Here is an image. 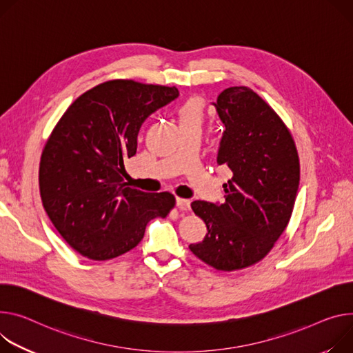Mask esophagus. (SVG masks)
Masks as SVG:
<instances>
[{
  "instance_id": "obj_1",
  "label": "esophagus",
  "mask_w": 353,
  "mask_h": 353,
  "mask_svg": "<svg viewBox=\"0 0 353 353\" xmlns=\"http://www.w3.org/2000/svg\"><path fill=\"white\" fill-rule=\"evenodd\" d=\"M176 205L179 210L181 211H187L190 208V200H185V199H176Z\"/></svg>"
}]
</instances>
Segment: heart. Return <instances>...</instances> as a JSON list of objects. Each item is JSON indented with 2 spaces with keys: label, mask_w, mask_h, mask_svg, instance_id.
<instances>
[{
  "label": "heart",
  "mask_w": 353,
  "mask_h": 353,
  "mask_svg": "<svg viewBox=\"0 0 353 353\" xmlns=\"http://www.w3.org/2000/svg\"><path fill=\"white\" fill-rule=\"evenodd\" d=\"M203 104L199 99H190L177 108V118L180 126L200 125L203 122Z\"/></svg>",
  "instance_id": "1"
}]
</instances>
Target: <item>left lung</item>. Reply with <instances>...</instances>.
Instances as JSON below:
<instances>
[{"mask_svg": "<svg viewBox=\"0 0 353 353\" xmlns=\"http://www.w3.org/2000/svg\"><path fill=\"white\" fill-rule=\"evenodd\" d=\"M225 125L216 163L232 179L225 201H193L207 225L203 242L188 248L216 270L232 272L262 261L290 221L300 183L294 141L273 108L248 87L223 90L212 103Z\"/></svg>", "mask_w": 353, "mask_h": 353, "instance_id": "1", "label": "left lung"}]
</instances>
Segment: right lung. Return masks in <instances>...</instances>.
Instances as JSON below:
<instances>
[{"label":"right lung","mask_w":353,"mask_h":353,"mask_svg":"<svg viewBox=\"0 0 353 353\" xmlns=\"http://www.w3.org/2000/svg\"><path fill=\"white\" fill-rule=\"evenodd\" d=\"M177 97L176 87L111 80L81 94L54 126L41 157V197L57 232L85 258L134 249L146 223L174 207L168 191L130 187L123 162L137 153L143 121Z\"/></svg>","instance_id":"1"}]
</instances>
